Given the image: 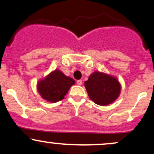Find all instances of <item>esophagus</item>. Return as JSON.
<instances>
[{
	"mask_svg": "<svg viewBox=\"0 0 154 154\" xmlns=\"http://www.w3.org/2000/svg\"><path fill=\"white\" fill-rule=\"evenodd\" d=\"M82 82L81 79H79V80L77 81V84L78 85H82Z\"/></svg>",
	"mask_w": 154,
	"mask_h": 154,
	"instance_id": "obj_1",
	"label": "esophagus"
}]
</instances>
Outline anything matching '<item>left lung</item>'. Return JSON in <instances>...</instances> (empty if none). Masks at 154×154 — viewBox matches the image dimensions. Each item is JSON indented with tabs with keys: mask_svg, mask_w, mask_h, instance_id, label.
<instances>
[{
	"mask_svg": "<svg viewBox=\"0 0 154 154\" xmlns=\"http://www.w3.org/2000/svg\"><path fill=\"white\" fill-rule=\"evenodd\" d=\"M85 86L89 98L95 103L106 106L114 102L119 96L121 87L115 77L99 72H93Z\"/></svg>",
	"mask_w": 154,
	"mask_h": 154,
	"instance_id": "left-lung-1",
	"label": "left lung"
}]
</instances>
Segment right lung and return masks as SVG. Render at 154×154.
I'll use <instances>...</instances> for the list:
<instances>
[{"instance_id":"1","label":"right lung","mask_w":154,"mask_h":154,"mask_svg":"<svg viewBox=\"0 0 154 154\" xmlns=\"http://www.w3.org/2000/svg\"><path fill=\"white\" fill-rule=\"evenodd\" d=\"M75 83V81L71 77H66L59 70H55L38 82V90L42 98L55 103L62 100Z\"/></svg>"}]
</instances>
